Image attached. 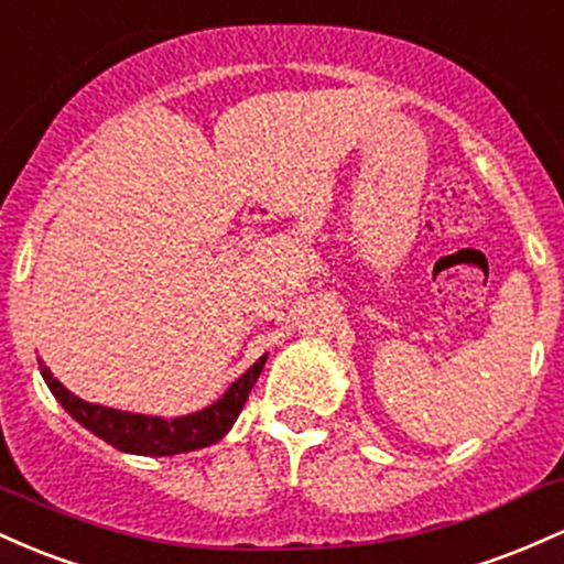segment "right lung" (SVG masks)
Wrapping results in <instances>:
<instances>
[{"mask_svg": "<svg viewBox=\"0 0 564 564\" xmlns=\"http://www.w3.org/2000/svg\"><path fill=\"white\" fill-rule=\"evenodd\" d=\"M264 360H268V355H262L249 371L232 381L228 392L217 403L177 419L142 416V413H127L116 411V408L93 405L87 400L76 398L74 392H68L42 360H39V371H42V377L47 381L50 392L57 398V403L66 408L84 430L106 440L108 445L124 453H138V456H174V453L206 448V445L217 443V440L228 435L230 426L236 424L238 413H241L246 398H249L251 387L260 379Z\"/></svg>", "mask_w": 564, "mask_h": 564, "instance_id": "right-lung-1", "label": "right lung"}]
</instances>
